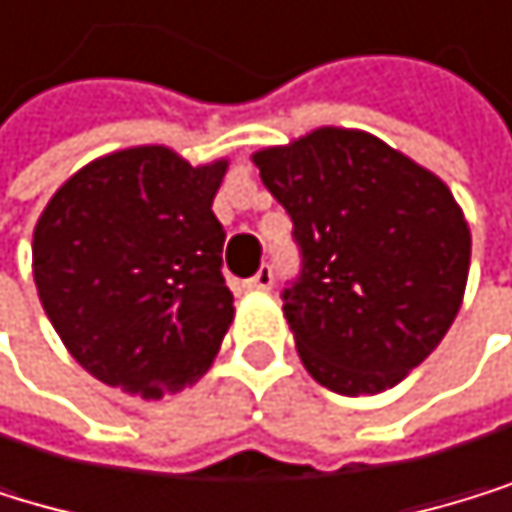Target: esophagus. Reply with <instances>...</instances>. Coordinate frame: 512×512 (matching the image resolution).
Returning <instances> with one entry per match:
<instances>
[{"label":"esophagus","mask_w":512,"mask_h":512,"mask_svg":"<svg viewBox=\"0 0 512 512\" xmlns=\"http://www.w3.org/2000/svg\"><path fill=\"white\" fill-rule=\"evenodd\" d=\"M273 286V270L270 267H261L251 279H245V289H254V292H267Z\"/></svg>","instance_id":"34e87169"}]
</instances>
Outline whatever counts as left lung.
I'll list each match as a JSON object with an SVG mask.
<instances>
[{"mask_svg": "<svg viewBox=\"0 0 512 512\" xmlns=\"http://www.w3.org/2000/svg\"><path fill=\"white\" fill-rule=\"evenodd\" d=\"M251 161L295 223L282 311L304 370L348 398L398 385L463 304L473 236L457 198L363 130L320 127Z\"/></svg>", "mask_w": 512, "mask_h": 512, "instance_id": "left-lung-1", "label": "left lung"}]
</instances>
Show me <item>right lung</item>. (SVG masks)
<instances>
[{"mask_svg": "<svg viewBox=\"0 0 512 512\" xmlns=\"http://www.w3.org/2000/svg\"><path fill=\"white\" fill-rule=\"evenodd\" d=\"M230 161L133 145L80 167L33 230V282L86 373L158 401L198 382L233 323L214 195Z\"/></svg>", "mask_w": 512, "mask_h": 512, "instance_id": "obj_1", "label": "right lung"}]
</instances>
